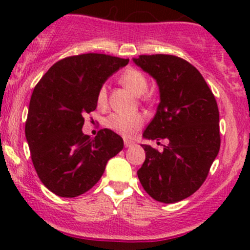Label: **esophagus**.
<instances>
[{
    "mask_svg": "<svg viewBox=\"0 0 250 250\" xmlns=\"http://www.w3.org/2000/svg\"><path fill=\"white\" fill-rule=\"evenodd\" d=\"M133 145H134V143H133L132 140L125 139V147H130V146H133Z\"/></svg>",
    "mask_w": 250,
    "mask_h": 250,
    "instance_id": "1",
    "label": "esophagus"
}]
</instances>
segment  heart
Returning a JSON list of instances; mask_svg holds the SVG:
<instances>
[{
	"mask_svg": "<svg viewBox=\"0 0 250 250\" xmlns=\"http://www.w3.org/2000/svg\"><path fill=\"white\" fill-rule=\"evenodd\" d=\"M120 82L135 95H143L148 85L147 78L144 75V72L134 69V67H129V69L125 70L120 76ZM106 102V88H105V85H103L98 92L97 103L99 106H104ZM143 125L144 116L140 113H134V115L112 113L106 120V125L110 129L115 130L116 133L125 135V137H130V135L134 134Z\"/></svg>",
	"mask_w": 250,
	"mask_h": 250,
	"instance_id": "heart-1",
	"label": "heart"
}]
</instances>
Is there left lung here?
Segmentation results:
<instances>
[{
    "label": "left lung",
    "mask_w": 250,
    "mask_h": 250,
    "mask_svg": "<svg viewBox=\"0 0 250 250\" xmlns=\"http://www.w3.org/2000/svg\"><path fill=\"white\" fill-rule=\"evenodd\" d=\"M133 62L155 78L160 89L157 111L143 137L169 141L161 152L141 145L146 158L138 178L153 200L179 202L201 188L218 156V104L200 71L186 60L153 54Z\"/></svg>",
    "instance_id": "1"
}]
</instances>
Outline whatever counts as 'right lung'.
Listing matches in <instances>:
<instances>
[{
  "label": "right lung",
  "mask_w": 250,
  "mask_h": 250,
  "mask_svg": "<svg viewBox=\"0 0 250 250\" xmlns=\"http://www.w3.org/2000/svg\"><path fill=\"white\" fill-rule=\"evenodd\" d=\"M129 59L106 54L74 55L55 62L32 92L25 137L40 180L60 197L87 192L99 181L123 139L100 129L94 139L82 133L83 116L97 109L105 81Z\"/></svg>",
  "instance_id": "1"
}]
</instances>
